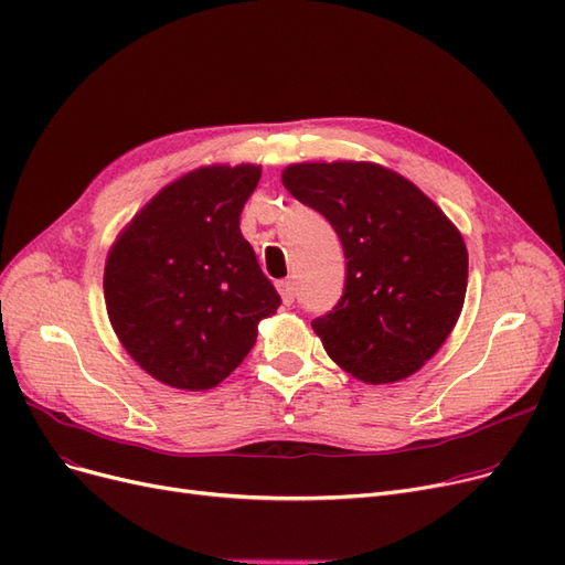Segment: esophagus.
I'll return each mask as SVG.
<instances>
[{
    "instance_id": "esophagus-1",
    "label": "esophagus",
    "mask_w": 565,
    "mask_h": 565,
    "mask_svg": "<svg viewBox=\"0 0 565 565\" xmlns=\"http://www.w3.org/2000/svg\"><path fill=\"white\" fill-rule=\"evenodd\" d=\"M277 290H279L284 305H292V300H296V284H292L290 279L277 281Z\"/></svg>"
}]
</instances>
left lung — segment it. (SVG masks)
Segmentation results:
<instances>
[{
    "label": "left lung",
    "instance_id": "obj_1",
    "mask_svg": "<svg viewBox=\"0 0 565 565\" xmlns=\"http://www.w3.org/2000/svg\"><path fill=\"white\" fill-rule=\"evenodd\" d=\"M281 182L328 218L349 260L341 300L311 323L328 355L372 385L418 372L463 307L461 233L418 186L379 163H292Z\"/></svg>",
    "mask_w": 565,
    "mask_h": 565
}]
</instances>
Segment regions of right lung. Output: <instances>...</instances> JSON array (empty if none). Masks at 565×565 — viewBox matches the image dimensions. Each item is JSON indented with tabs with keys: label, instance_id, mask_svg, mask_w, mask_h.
<instances>
[{
	"label": "right lung",
	"instance_id": "obj_1",
	"mask_svg": "<svg viewBox=\"0 0 565 565\" xmlns=\"http://www.w3.org/2000/svg\"><path fill=\"white\" fill-rule=\"evenodd\" d=\"M258 180L254 163L191 170L131 218L108 254L110 326L142 370L170 387L222 383L281 305L239 231Z\"/></svg>",
	"mask_w": 565,
	"mask_h": 565
}]
</instances>
